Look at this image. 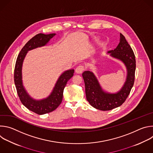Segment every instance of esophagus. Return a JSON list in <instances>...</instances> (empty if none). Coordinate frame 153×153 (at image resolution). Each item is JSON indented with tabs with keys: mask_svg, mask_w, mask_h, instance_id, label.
Segmentation results:
<instances>
[{
	"mask_svg": "<svg viewBox=\"0 0 153 153\" xmlns=\"http://www.w3.org/2000/svg\"><path fill=\"white\" fill-rule=\"evenodd\" d=\"M85 70V67L83 65H79V66L76 68V72L78 74L82 73Z\"/></svg>",
	"mask_w": 153,
	"mask_h": 153,
	"instance_id": "34e87169",
	"label": "esophagus"
}]
</instances>
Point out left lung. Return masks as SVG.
<instances>
[{"label":"left lung","instance_id":"obj_1","mask_svg":"<svg viewBox=\"0 0 153 153\" xmlns=\"http://www.w3.org/2000/svg\"><path fill=\"white\" fill-rule=\"evenodd\" d=\"M120 42L116 48L108 52L112 57L123 62L127 70L126 81L119 91L114 94L106 93L101 88L93 72L85 71L82 74L86 100L92 106L99 110H111L122 105L134 85L136 71L135 55L123 35L120 33Z\"/></svg>","mask_w":153,"mask_h":153}]
</instances>
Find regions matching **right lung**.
Wrapping results in <instances>:
<instances>
[{"label": "right lung", "mask_w": 153, "mask_h": 153, "mask_svg": "<svg viewBox=\"0 0 153 153\" xmlns=\"http://www.w3.org/2000/svg\"><path fill=\"white\" fill-rule=\"evenodd\" d=\"M55 33L44 34L39 33L31 38L20 51L14 68V83L17 94L22 102L29 110L39 115L53 111L60 105L63 99V92L67 82L73 76L74 70L63 73L57 80L51 94L46 99L36 100L31 98L25 90L22 80V67L27 52L37 47L45 46Z\"/></svg>", "instance_id": "1"}]
</instances>
